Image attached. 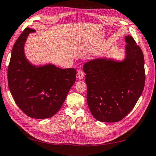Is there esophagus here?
Returning a JSON list of instances; mask_svg holds the SVG:
<instances>
[{"instance_id":"esophagus-1","label":"esophagus","mask_w":156,"mask_h":156,"mask_svg":"<svg viewBox=\"0 0 156 156\" xmlns=\"http://www.w3.org/2000/svg\"><path fill=\"white\" fill-rule=\"evenodd\" d=\"M84 75H85V74H84L83 71L81 70V69H79L78 71L77 74V77L79 79H83V77H84Z\"/></svg>"}]
</instances>
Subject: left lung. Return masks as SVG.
<instances>
[{"label": "left lung", "mask_w": 156, "mask_h": 156, "mask_svg": "<svg viewBox=\"0 0 156 156\" xmlns=\"http://www.w3.org/2000/svg\"><path fill=\"white\" fill-rule=\"evenodd\" d=\"M126 58L122 62L98 58L84 65L87 100L99 121L119 122L133 109L145 83L143 51L131 36L125 37Z\"/></svg>", "instance_id": "obj_1"}]
</instances>
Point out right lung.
Wrapping results in <instances>:
<instances>
[{
	"label": "right lung",
	"instance_id": "right-lung-1",
	"mask_svg": "<svg viewBox=\"0 0 156 156\" xmlns=\"http://www.w3.org/2000/svg\"><path fill=\"white\" fill-rule=\"evenodd\" d=\"M26 29L12 49L8 68V87L20 109L33 119H47L57 112L76 79L74 68L61 69L54 65L37 68L29 62L24 44L30 32Z\"/></svg>",
	"mask_w": 156,
	"mask_h": 156
}]
</instances>
